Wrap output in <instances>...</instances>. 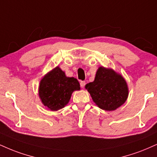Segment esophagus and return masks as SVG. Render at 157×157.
<instances>
[{
    "label": "esophagus",
    "mask_w": 157,
    "mask_h": 157,
    "mask_svg": "<svg viewBox=\"0 0 157 157\" xmlns=\"http://www.w3.org/2000/svg\"><path fill=\"white\" fill-rule=\"evenodd\" d=\"M85 86H86V82L85 81H80V87L82 88H84Z\"/></svg>",
    "instance_id": "34e87169"
}]
</instances>
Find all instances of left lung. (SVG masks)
<instances>
[{
	"label": "left lung",
	"mask_w": 157,
	"mask_h": 157,
	"mask_svg": "<svg viewBox=\"0 0 157 157\" xmlns=\"http://www.w3.org/2000/svg\"><path fill=\"white\" fill-rule=\"evenodd\" d=\"M94 102L100 109L113 111L125 103L129 88L125 79L113 69L100 67L93 82L86 85Z\"/></svg>",
	"instance_id": "obj_1"
}]
</instances>
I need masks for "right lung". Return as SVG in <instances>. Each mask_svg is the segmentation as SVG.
<instances>
[{
  "instance_id": "1",
  "label": "right lung",
  "mask_w": 157,
  "mask_h": 157,
  "mask_svg": "<svg viewBox=\"0 0 157 157\" xmlns=\"http://www.w3.org/2000/svg\"><path fill=\"white\" fill-rule=\"evenodd\" d=\"M80 90V83L75 77H67L56 67L42 77L39 86V97L41 103L51 111L63 108L69 103L75 90Z\"/></svg>"
}]
</instances>
